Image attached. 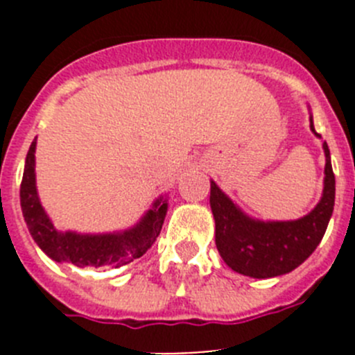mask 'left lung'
<instances>
[{
    "instance_id": "obj_1",
    "label": "left lung",
    "mask_w": 355,
    "mask_h": 355,
    "mask_svg": "<svg viewBox=\"0 0 355 355\" xmlns=\"http://www.w3.org/2000/svg\"><path fill=\"white\" fill-rule=\"evenodd\" d=\"M311 121V131L320 139ZM324 192L313 211L297 220L263 222L250 218L211 181L209 206L215 218V243L229 268L249 277L268 279L302 265L318 247L331 220L336 181L331 153L324 142Z\"/></svg>"
}]
</instances>
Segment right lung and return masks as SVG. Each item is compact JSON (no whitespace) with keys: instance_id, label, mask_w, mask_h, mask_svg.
Listing matches in <instances>:
<instances>
[{"instance_id":"obj_1","label":"right lung","mask_w":355,"mask_h":355,"mask_svg":"<svg viewBox=\"0 0 355 355\" xmlns=\"http://www.w3.org/2000/svg\"><path fill=\"white\" fill-rule=\"evenodd\" d=\"M35 146L37 140H33L24 163V174L21 181V208L31 238L49 258L58 263H72L76 266L117 268L147 252V249L158 238L167 215L168 205L165 197H158L153 202V208L140 218L139 224L121 233L80 234L72 231L60 233L53 227L37 196Z\"/></svg>"}]
</instances>
